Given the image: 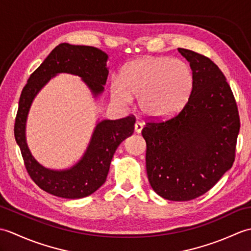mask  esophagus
<instances>
[{"instance_id": "34e87169", "label": "esophagus", "mask_w": 251, "mask_h": 251, "mask_svg": "<svg viewBox=\"0 0 251 251\" xmlns=\"http://www.w3.org/2000/svg\"><path fill=\"white\" fill-rule=\"evenodd\" d=\"M142 128H143L142 123H140V122H136L135 123V132H137V134H140Z\"/></svg>"}]
</instances>
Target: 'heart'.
Here are the masks:
<instances>
[{
    "label": "heart",
    "mask_w": 251,
    "mask_h": 251,
    "mask_svg": "<svg viewBox=\"0 0 251 251\" xmlns=\"http://www.w3.org/2000/svg\"><path fill=\"white\" fill-rule=\"evenodd\" d=\"M193 74L188 63L170 57H146L128 63L120 82L111 83V97L128 104L138 97L141 112L150 119H163L178 112L188 100Z\"/></svg>",
    "instance_id": "obj_1"
}]
</instances>
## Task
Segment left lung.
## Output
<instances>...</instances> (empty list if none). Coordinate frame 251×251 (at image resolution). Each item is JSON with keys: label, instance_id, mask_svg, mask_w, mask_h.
I'll list each match as a JSON object with an SVG mask.
<instances>
[{"label": "left lung", "instance_id": "8db88e82", "mask_svg": "<svg viewBox=\"0 0 251 251\" xmlns=\"http://www.w3.org/2000/svg\"><path fill=\"white\" fill-rule=\"evenodd\" d=\"M190 62L193 86L173 119L147 123V174L163 199L194 200L214 186L235 158L239 116L225 74L209 58L178 49Z\"/></svg>", "mask_w": 251, "mask_h": 251}]
</instances>
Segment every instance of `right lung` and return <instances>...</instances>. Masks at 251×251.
Segmentation results:
<instances>
[{
	"mask_svg": "<svg viewBox=\"0 0 251 251\" xmlns=\"http://www.w3.org/2000/svg\"><path fill=\"white\" fill-rule=\"evenodd\" d=\"M108 59V54L96 47L61 43L31 74L21 92L14 128L15 139L30 177L47 193L71 200L93 194L105 182L117 147L134 132L135 120L132 116L98 121L83 156L66 169L46 168L32 155L26 143V119L40 90L52 77L67 73L81 77L93 97L97 99L104 92L109 75Z\"/></svg>",
	"mask_w": 251,
	"mask_h": 251,
	"instance_id": "add662e5",
	"label": "right lung"
}]
</instances>
